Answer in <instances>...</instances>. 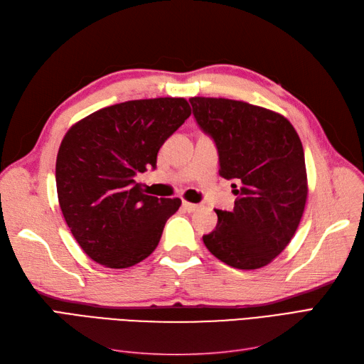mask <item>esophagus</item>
<instances>
[{
    "label": "esophagus",
    "mask_w": 364,
    "mask_h": 364,
    "mask_svg": "<svg viewBox=\"0 0 364 364\" xmlns=\"http://www.w3.org/2000/svg\"><path fill=\"white\" fill-rule=\"evenodd\" d=\"M182 206H183L185 211H188V213H193V211H196L197 208H199V205L191 203V202H186V200H183V202H182Z\"/></svg>",
    "instance_id": "esophagus-1"
}]
</instances>
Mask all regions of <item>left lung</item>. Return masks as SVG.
Listing matches in <instances>:
<instances>
[{
	"label": "left lung",
	"instance_id": "8db88e82",
	"mask_svg": "<svg viewBox=\"0 0 364 364\" xmlns=\"http://www.w3.org/2000/svg\"><path fill=\"white\" fill-rule=\"evenodd\" d=\"M190 103L215 141L218 174L240 183L234 211L215 209L217 226L203 243L234 269L267 266L289 246L305 209L301 138L287 118L266 107L214 97H191Z\"/></svg>",
	"mask_w": 364,
	"mask_h": 364
}]
</instances>
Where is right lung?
<instances>
[{
  "mask_svg": "<svg viewBox=\"0 0 364 364\" xmlns=\"http://www.w3.org/2000/svg\"><path fill=\"white\" fill-rule=\"evenodd\" d=\"M191 115L182 97L107 106L73 124L56 159L62 214L87 257L127 269L156 249L182 200L144 194L138 173L156 167L158 151Z\"/></svg>",
  "mask_w": 364,
  "mask_h": 364,
  "instance_id": "1",
  "label": "right lung"
}]
</instances>
